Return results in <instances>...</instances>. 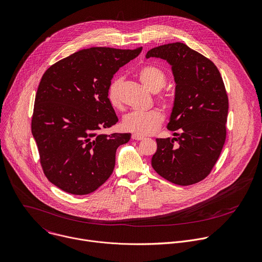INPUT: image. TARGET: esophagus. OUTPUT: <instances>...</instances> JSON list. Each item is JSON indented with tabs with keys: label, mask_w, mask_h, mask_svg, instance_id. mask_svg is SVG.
Returning <instances> with one entry per match:
<instances>
[{
	"label": "esophagus",
	"mask_w": 262,
	"mask_h": 262,
	"mask_svg": "<svg viewBox=\"0 0 262 262\" xmlns=\"http://www.w3.org/2000/svg\"><path fill=\"white\" fill-rule=\"evenodd\" d=\"M132 139H133V140H136V141H142V140H144L143 137L138 136V135H133V136H132Z\"/></svg>",
	"instance_id": "esophagus-1"
}]
</instances>
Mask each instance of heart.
Here are the masks:
<instances>
[{
  "label": "heart",
  "mask_w": 262,
  "mask_h": 262,
  "mask_svg": "<svg viewBox=\"0 0 262 262\" xmlns=\"http://www.w3.org/2000/svg\"><path fill=\"white\" fill-rule=\"evenodd\" d=\"M141 82L152 93H157L166 83L165 73L158 67L149 64L143 67L139 72ZM121 85L122 77L114 78L107 90V98L113 108L121 107ZM156 101L164 108H170V97L166 94H160L156 97ZM163 116L158 110H150L147 112H132L122 120V127L138 136H149L155 133L162 124Z\"/></svg>",
  "instance_id": "heart-1"
}]
</instances>
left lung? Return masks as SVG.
I'll list each match as a JSON object with an SVG mask.
<instances>
[{
  "mask_svg": "<svg viewBox=\"0 0 262 262\" xmlns=\"http://www.w3.org/2000/svg\"><path fill=\"white\" fill-rule=\"evenodd\" d=\"M146 57L165 59L176 82L167 129L175 138L156 139L151 164L165 180L181 186L204 180L226 139L228 98L212 60L181 42L150 49Z\"/></svg>",
  "mask_w": 262,
  "mask_h": 262,
  "instance_id": "obj_1",
  "label": "left lung"
}]
</instances>
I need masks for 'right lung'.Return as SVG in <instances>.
<instances>
[{
	"mask_svg": "<svg viewBox=\"0 0 262 262\" xmlns=\"http://www.w3.org/2000/svg\"><path fill=\"white\" fill-rule=\"evenodd\" d=\"M142 47L79 50L46 70L32 117V134L47 179L75 195L97 190L111 176L117 148L130 134H101L118 118L107 98L114 74Z\"/></svg>",
	"mask_w": 262,
	"mask_h": 262,
	"instance_id": "obj_1",
	"label": "right lung"
}]
</instances>
